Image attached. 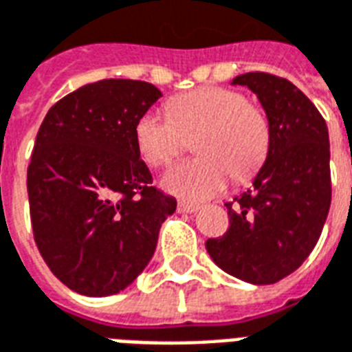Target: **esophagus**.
<instances>
[{
    "mask_svg": "<svg viewBox=\"0 0 352 352\" xmlns=\"http://www.w3.org/2000/svg\"><path fill=\"white\" fill-rule=\"evenodd\" d=\"M198 209H200V206L189 204V201H179L178 204V213H195Z\"/></svg>",
    "mask_w": 352,
    "mask_h": 352,
    "instance_id": "1",
    "label": "esophagus"
}]
</instances>
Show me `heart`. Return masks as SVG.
I'll list each match as a JSON object with an SVG mask.
<instances>
[{
    "mask_svg": "<svg viewBox=\"0 0 352 352\" xmlns=\"http://www.w3.org/2000/svg\"><path fill=\"white\" fill-rule=\"evenodd\" d=\"M139 154L151 165H165L184 151L185 139L195 138L200 157L174 163L162 176L170 195L200 201L236 179L261 168L270 151V122L257 106L248 104L239 91L201 88L174 97L168 113L146 111L133 128Z\"/></svg>",
    "mask_w": 352,
    "mask_h": 352,
    "instance_id": "obj_1",
    "label": "heart"
}]
</instances>
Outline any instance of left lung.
<instances>
[{"label": "left lung", "mask_w": 352, "mask_h": 352, "mask_svg": "<svg viewBox=\"0 0 352 352\" xmlns=\"http://www.w3.org/2000/svg\"><path fill=\"white\" fill-rule=\"evenodd\" d=\"M233 86L257 95L270 122L266 162L233 204L230 228L206 242L226 274L252 285H272L301 266L314 250L331 207V146L325 119L287 78L244 73Z\"/></svg>", "instance_id": "1"}]
</instances>
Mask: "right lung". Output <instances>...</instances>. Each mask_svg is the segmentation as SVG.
Here are the masks:
<instances>
[{
	"instance_id": "1",
	"label": "right lung",
	"mask_w": 352,
	"mask_h": 352,
	"mask_svg": "<svg viewBox=\"0 0 352 352\" xmlns=\"http://www.w3.org/2000/svg\"><path fill=\"white\" fill-rule=\"evenodd\" d=\"M160 97L148 82L106 78L60 99L38 130L27 168L32 233L77 294L104 298L132 285L176 211L173 196L151 187L133 135Z\"/></svg>"
}]
</instances>
